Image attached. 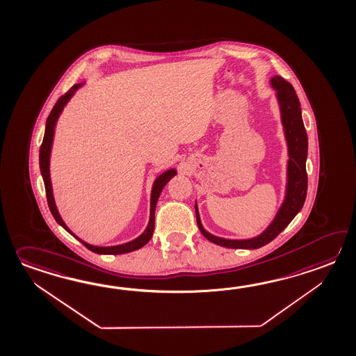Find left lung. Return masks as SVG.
Wrapping results in <instances>:
<instances>
[{
	"instance_id": "left-lung-1",
	"label": "left lung",
	"mask_w": 356,
	"mask_h": 356,
	"mask_svg": "<svg viewBox=\"0 0 356 356\" xmlns=\"http://www.w3.org/2000/svg\"><path fill=\"white\" fill-rule=\"evenodd\" d=\"M272 86L277 89V97L281 106L284 134L289 143V185L287 195L284 206L277 213L275 221L261 235L250 240H227L213 236L203 229L197 208L195 206L197 227L203 236L217 245L229 249H258L270 243L277 235L284 231L287 225L293 221V217L299 213L304 206L307 190H308V175H307V156H308V135L301 118L300 101L293 86L281 76L272 78Z\"/></svg>"
}]
</instances>
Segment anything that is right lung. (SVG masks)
<instances>
[{
  "mask_svg": "<svg viewBox=\"0 0 356 356\" xmlns=\"http://www.w3.org/2000/svg\"><path fill=\"white\" fill-rule=\"evenodd\" d=\"M81 84H76L74 87L70 88L65 95H61L52 111L48 115L47 122H46V131H44V136H43V142L40 148V174L43 176V181H44V188H46V197H47L48 207L49 211L54 216L57 223H60L63 229L69 231L72 236H75L70 229L66 227V225L63 223L60 214L57 212V208L55 206V200H54V195H52V186H51V179H49V153H51V145H52V140H54V131H55L56 121L58 119L61 111H63V106L67 103V101L72 98V93L80 87ZM176 175L175 170H168L165 174L161 175L159 179L154 181L153 185V190H152V197H150V220L148 223V227L143 232L140 236L135 238L130 243L122 244V245L110 246V248H101V246L89 245L87 243L81 241L84 246L92 250L93 253L97 254H125L134 252L136 249H140L142 246L145 245L150 240V237L153 235V229H154V211H156V204L159 200V194L162 189L165 188L167 182L170 181L172 177ZM76 237V236H75ZM78 238V237H76Z\"/></svg>",
  "mask_w": 356,
  "mask_h": 356,
  "instance_id": "add662e5",
  "label": "right lung"
}]
</instances>
